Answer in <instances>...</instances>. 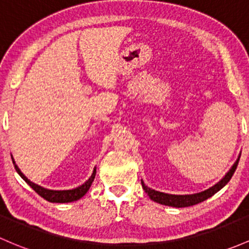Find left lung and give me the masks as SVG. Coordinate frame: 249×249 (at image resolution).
I'll return each instance as SVG.
<instances>
[{
    "mask_svg": "<svg viewBox=\"0 0 249 249\" xmlns=\"http://www.w3.org/2000/svg\"><path fill=\"white\" fill-rule=\"evenodd\" d=\"M240 156L236 160V162L234 163L233 166L231 168V170L225 175V177H223L220 182H217L216 184L210 187L209 189L201 191V193L191 194V195H173V194L160 193V191H156L154 189H151V188L146 187L143 181H142V187H143V189L145 190V193L149 195V197L151 198L152 201L157 202V203L164 204V206H169V207H175V208H184V207L195 206V204L201 203V202L206 201L207 198L212 197L214 194H216L218 190L222 189L227 183L231 181V176H233L234 173H235L236 166L239 164Z\"/></svg>",
    "mask_w": 249,
    "mask_h": 249,
    "instance_id": "8db88e82",
    "label": "left lung"
}]
</instances>
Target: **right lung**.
I'll use <instances>...</instances> for the list:
<instances>
[{"mask_svg": "<svg viewBox=\"0 0 249 249\" xmlns=\"http://www.w3.org/2000/svg\"><path fill=\"white\" fill-rule=\"evenodd\" d=\"M13 160V164L15 166V170L18 171V174L20 175L21 177L26 181L27 184H29V187L33 188V190H35V193L39 194L41 197L45 198L46 201L48 202H53V203H68V202H73V201H78L79 198H81L85 194L87 193L91 187L92 182L94 181L95 177V173H97V169L94 168L93 173H92L91 177L87 179L86 182L84 183L83 185L80 187L75 188V189H71V190H51V189H46V188L41 187L39 184H35L32 181H29L24 175L21 173V170L18 169V166L15 164V160L12 157Z\"/></svg>", "mask_w": 249, "mask_h": 249, "instance_id": "obj_1", "label": "right lung"}]
</instances>
